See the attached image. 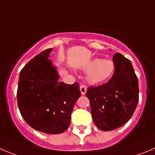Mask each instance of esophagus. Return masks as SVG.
I'll list each match as a JSON object with an SVG mask.
<instances>
[{"instance_id": "esophagus-1", "label": "esophagus", "mask_w": 155, "mask_h": 155, "mask_svg": "<svg viewBox=\"0 0 155 155\" xmlns=\"http://www.w3.org/2000/svg\"><path fill=\"white\" fill-rule=\"evenodd\" d=\"M80 91H81V93L82 95H84V94H85V93H86V91H87V87L85 86L84 84H81Z\"/></svg>"}]
</instances>
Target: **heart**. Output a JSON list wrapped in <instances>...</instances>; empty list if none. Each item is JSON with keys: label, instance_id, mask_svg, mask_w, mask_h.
Here are the masks:
<instances>
[{"label": "heart", "instance_id": "obj_1", "mask_svg": "<svg viewBox=\"0 0 155 155\" xmlns=\"http://www.w3.org/2000/svg\"><path fill=\"white\" fill-rule=\"evenodd\" d=\"M85 70L88 72V82L98 84L107 81L112 77L115 71V64L110 60L94 58L87 64Z\"/></svg>", "mask_w": 155, "mask_h": 155}]
</instances>
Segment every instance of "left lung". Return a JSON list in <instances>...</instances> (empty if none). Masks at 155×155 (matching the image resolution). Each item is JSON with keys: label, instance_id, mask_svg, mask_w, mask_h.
<instances>
[{"label": "left lung", "instance_id": "left-lung-1", "mask_svg": "<svg viewBox=\"0 0 155 155\" xmlns=\"http://www.w3.org/2000/svg\"><path fill=\"white\" fill-rule=\"evenodd\" d=\"M115 71L107 83L87 88L93 120L103 131L116 129L131 119L138 102V81L132 62L120 53L113 58Z\"/></svg>", "mask_w": 155, "mask_h": 155}]
</instances>
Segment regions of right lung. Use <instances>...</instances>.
<instances>
[{"label": "right lung", "mask_w": 155, "mask_h": 155, "mask_svg": "<svg viewBox=\"0 0 155 155\" xmlns=\"http://www.w3.org/2000/svg\"><path fill=\"white\" fill-rule=\"evenodd\" d=\"M48 48L31 59L21 70L17 104L29 126L39 132L59 134L70 126L71 115L81 97L79 84L58 82L56 68L48 59Z\"/></svg>", "instance_id": "add662e5"}]
</instances>
